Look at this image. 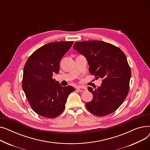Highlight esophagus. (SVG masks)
Returning <instances> with one entry per match:
<instances>
[{"mask_svg": "<svg viewBox=\"0 0 150 150\" xmlns=\"http://www.w3.org/2000/svg\"><path fill=\"white\" fill-rule=\"evenodd\" d=\"M76 89L77 90L79 91L80 92H84V91H86V90H87L86 88L84 87V86H78V87H76Z\"/></svg>", "mask_w": 150, "mask_h": 150, "instance_id": "esophagus-1", "label": "esophagus"}]
</instances>
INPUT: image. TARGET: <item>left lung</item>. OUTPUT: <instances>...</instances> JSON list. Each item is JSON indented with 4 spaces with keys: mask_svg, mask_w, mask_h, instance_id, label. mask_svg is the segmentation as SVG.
Returning a JSON list of instances; mask_svg holds the SVG:
<instances>
[{
    "mask_svg": "<svg viewBox=\"0 0 150 150\" xmlns=\"http://www.w3.org/2000/svg\"><path fill=\"white\" fill-rule=\"evenodd\" d=\"M74 49L86 58L91 75L101 78L100 87L88 90L93 100L86 104L93 115L103 117L115 111L123 103L129 89L131 69L123 52L111 44L101 41L76 42Z\"/></svg>",
    "mask_w": 150,
    "mask_h": 150,
    "instance_id": "8db88e82",
    "label": "left lung"
}]
</instances>
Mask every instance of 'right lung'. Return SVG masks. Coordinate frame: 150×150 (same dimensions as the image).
Wrapping results in <instances>:
<instances>
[{"label": "right lung", "instance_id": "1", "mask_svg": "<svg viewBox=\"0 0 150 150\" xmlns=\"http://www.w3.org/2000/svg\"><path fill=\"white\" fill-rule=\"evenodd\" d=\"M74 41L47 44L28 58L23 69L22 89L31 108L38 115L49 119L59 115L65 109L69 94L74 91L71 86H61L52 78L58 74L59 62Z\"/></svg>", "mask_w": 150, "mask_h": 150}]
</instances>
